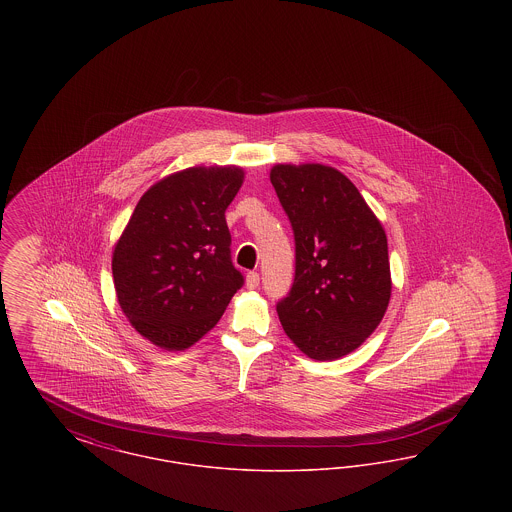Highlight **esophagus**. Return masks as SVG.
I'll use <instances>...</instances> for the list:
<instances>
[{
  "label": "esophagus",
  "instance_id": "1",
  "mask_svg": "<svg viewBox=\"0 0 512 512\" xmlns=\"http://www.w3.org/2000/svg\"><path fill=\"white\" fill-rule=\"evenodd\" d=\"M259 282H261V276L259 272H247V278H245V284L249 290H255L259 288Z\"/></svg>",
  "mask_w": 512,
  "mask_h": 512
}]
</instances>
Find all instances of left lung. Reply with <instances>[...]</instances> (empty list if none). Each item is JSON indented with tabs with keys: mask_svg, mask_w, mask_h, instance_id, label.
<instances>
[{
	"mask_svg": "<svg viewBox=\"0 0 512 512\" xmlns=\"http://www.w3.org/2000/svg\"><path fill=\"white\" fill-rule=\"evenodd\" d=\"M270 182L295 240L292 290L276 305L282 328L307 357L340 359L388 309L386 232L355 184L332 167L276 165Z\"/></svg>",
	"mask_w": 512,
	"mask_h": 512,
	"instance_id": "1",
	"label": "left lung"
}]
</instances>
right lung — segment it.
<instances>
[{
  "label": "right lung",
  "instance_id": "right-lung-1",
  "mask_svg": "<svg viewBox=\"0 0 512 512\" xmlns=\"http://www.w3.org/2000/svg\"><path fill=\"white\" fill-rule=\"evenodd\" d=\"M242 184L240 167H192L138 201L113 251V282L122 313L153 345L192 347L244 286L224 219Z\"/></svg>",
  "mask_w": 512,
  "mask_h": 512
}]
</instances>
